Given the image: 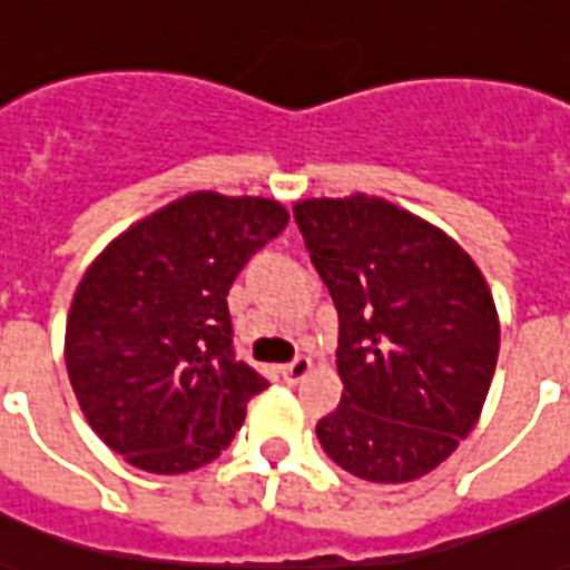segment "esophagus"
<instances>
[{
    "instance_id": "1",
    "label": "esophagus",
    "mask_w": 570,
    "mask_h": 570,
    "mask_svg": "<svg viewBox=\"0 0 570 570\" xmlns=\"http://www.w3.org/2000/svg\"><path fill=\"white\" fill-rule=\"evenodd\" d=\"M307 371H311V360L307 356H296L293 362H286V365H281V377L289 383H298L302 377H305Z\"/></svg>"
}]
</instances>
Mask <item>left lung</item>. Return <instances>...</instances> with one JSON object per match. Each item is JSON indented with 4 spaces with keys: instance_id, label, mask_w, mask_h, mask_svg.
Masks as SVG:
<instances>
[{
    "instance_id": "obj_1",
    "label": "left lung",
    "mask_w": 570,
    "mask_h": 570,
    "mask_svg": "<svg viewBox=\"0 0 570 570\" xmlns=\"http://www.w3.org/2000/svg\"><path fill=\"white\" fill-rule=\"evenodd\" d=\"M311 263L338 311L341 404L326 456L371 483H407L474 429L499 360V317L471 256L377 196L298 202Z\"/></svg>"
}]
</instances>
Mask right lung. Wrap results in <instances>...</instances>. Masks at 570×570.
I'll use <instances>...</instances> for the list:
<instances>
[{
  "label": "right lung",
  "instance_id": "obj_1",
  "mask_svg": "<svg viewBox=\"0 0 570 570\" xmlns=\"http://www.w3.org/2000/svg\"><path fill=\"white\" fill-rule=\"evenodd\" d=\"M274 199L189 193L114 238L87 268L66 368L92 432L150 474L208 465L268 386L235 356L229 286L284 232Z\"/></svg>",
  "mask_w": 570,
  "mask_h": 570
}]
</instances>
